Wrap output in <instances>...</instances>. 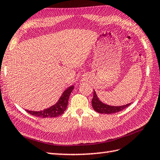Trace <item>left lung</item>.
Listing matches in <instances>:
<instances>
[{
    "instance_id": "left-lung-1",
    "label": "left lung",
    "mask_w": 160,
    "mask_h": 160,
    "mask_svg": "<svg viewBox=\"0 0 160 160\" xmlns=\"http://www.w3.org/2000/svg\"><path fill=\"white\" fill-rule=\"evenodd\" d=\"M92 104L93 108H94L96 112L99 113H105V114H112V113L118 112L124 110V108H126L127 107H128L130 105L131 103L126 104V105L120 106L107 105V104L103 103L102 101H100L97 93L94 90V97H93L92 100Z\"/></svg>"
}]
</instances>
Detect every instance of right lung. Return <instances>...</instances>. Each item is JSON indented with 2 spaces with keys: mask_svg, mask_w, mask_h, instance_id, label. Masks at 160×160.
<instances>
[{
  "mask_svg": "<svg viewBox=\"0 0 160 160\" xmlns=\"http://www.w3.org/2000/svg\"><path fill=\"white\" fill-rule=\"evenodd\" d=\"M73 89V85H71L66 89L62 93V96H61L57 102L54 105L50 106V108L40 110V111H33V110H26V111L30 113L32 115L36 116V117H40L42 118L58 117V116L62 115L64 112L66 108H67L68 98Z\"/></svg>",
  "mask_w": 160,
  "mask_h": 160,
  "instance_id": "right-lung-1",
  "label": "right lung"
}]
</instances>
